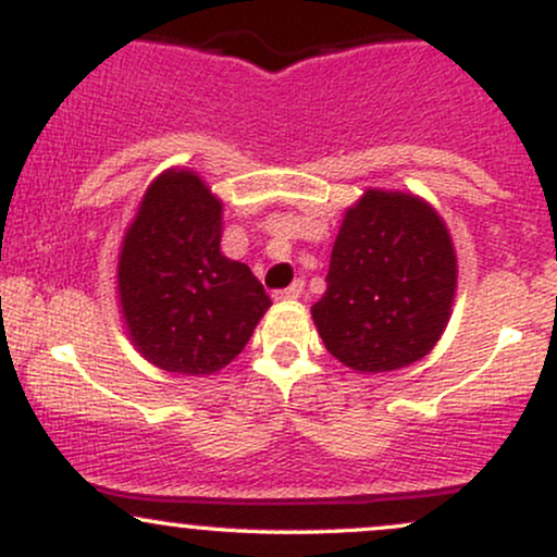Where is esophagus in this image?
I'll return each mask as SVG.
<instances>
[{"label":"esophagus","instance_id":"34e87169","mask_svg":"<svg viewBox=\"0 0 557 557\" xmlns=\"http://www.w3.org/2000/svg\"><path fill=\"white\" fill-rule=\"evenodd\" d=\"M300 293H304V280H296V283L287 285L285 290H280L277 298H300Z\"/></svg>","mask_w":557,"mask_h":557}]
</instances>
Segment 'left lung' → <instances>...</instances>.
Segmentation results:
<instances>
[{
	"label": "left lung",
	"mask_w": 557,
	"mask_h": 557,
	"mask_svg": "<svg viewBox=\"0 0 557 557\" xmlns=\"http://www.w3.org/2000/svg\"><path fill=\"white\" fill-rule=\"evenodd\" d=\"M456 251L443 216L398 190H367L332 246L327 290L311 306L324 345L361 374L424 359L456 296Z\"/></svg>",
	"instance_id": "1"
}]
</instances>
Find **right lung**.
Here are the masks:
<instances>
[{"instance_id": "obj_1", "label": "right lung", "mask_w": 557, "mask_h": 557, "mask_svg": "<svg viewBox=\"0 0 557 557\" xmlns=\"http://www.w3.org/2000/svg\"><path fill=\"white\" fill-rule=\"evenodd\" d=\"M220 238L222 201L190 170L162 172L127 227L120 306L138 354L164 372H220L272 306L246 264L222 257Z\"/></svg>"}]
</instances>
